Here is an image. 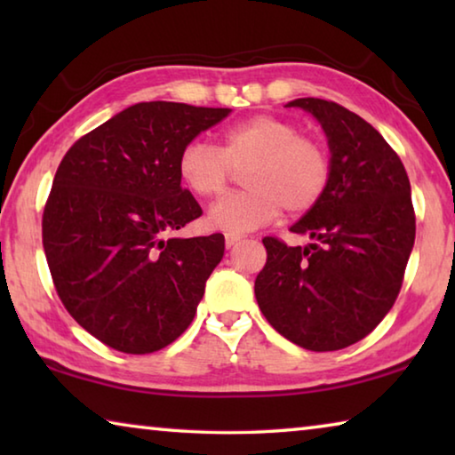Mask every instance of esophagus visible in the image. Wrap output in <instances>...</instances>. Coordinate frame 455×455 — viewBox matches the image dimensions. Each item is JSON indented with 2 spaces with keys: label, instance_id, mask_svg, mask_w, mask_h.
Masks as SVG:
<instances>
[{
  "label": "esophagus",
  "instance_id": "obj_1",
  "mask_svg": "<svg viewBox=\"0 0 455 455\" xmlns=\"http://www.w3.org/2000/svg\"><path fill=\"white\" fill-rule=\"evenodd\" d=\"M243 238V235H236V233H227L225 235V243H227V246L230 249V246H235L238 241H241Z\"/></svg>",
  "mask_w": 455,
  "mask_h": 455
}]
</instances>
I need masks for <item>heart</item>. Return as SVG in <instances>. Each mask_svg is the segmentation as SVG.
<instances>
[{"instance_id": "heart-1", "label": "heart", "mask_w": 455, "mask_h": 455, "mask_svg": "<svg viewBox=\"0 0 455 455\" xmlns=\"http://www.w3.org/2000/svg\"><path fill=\"white\" fill-rule=\"evenodd\" d=\"M243 165L246 190L225 196L209 211L211 225L227 233L265 227L283 206L289 214L309 212L331 182L325 142L275 114H257L225 128L220 146L196 138L179 154L180 180L198 198L220 196L233 168Z\"/></svg>"}]
</instances>
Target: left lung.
Segmentation results:
<instances>
[{"instance_id": "8db88e82", "label": "left lung", "mask_w": 455, "mask_h": 455, "mask_svg": "<svg viewBox=\"0 0 455 455\" xmlns=\"http://www.w3.org/2000/svg\"><path fill=\"white\" fill-rule=\"evenodd\" d=\"M331 148V182L317 204L291 227L311 244L265 236L267 263L255 297L267 321L299 347L337 351L379 325L402 289L415 241L411 187L385 138L331 100L299 98Z\"/></svg>"}]
</instances>
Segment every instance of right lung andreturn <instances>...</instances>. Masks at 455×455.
<instances>
[{"label":"right lung","instance_id":"right-lung-1","mask_svg":"<svg viewBox=\"0 0 455 455\" xmlns=\"http://www.w3.org/2000/svg\"><path fill=\"white\" fill-rule=\"evenodd\" d=\"M228 114L140 102L61 158L42 217L45 260L66 311L108 347L146 355L195 319L225 236H168L203 214L180 187L179 154Z\"/></svg>","mask_w":455,"mask_h":455}]
</instances>
